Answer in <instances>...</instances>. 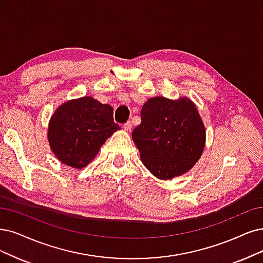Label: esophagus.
Here are the masks:
<instances>
[{
	"label": "esophagus",
	"mask_w": 263,
	"mask_h": 263,
	"mask_svg": "<svg viewBox=\"0 0 263 263\" xmlns=\"http://www.w3.org/2000/svg\"><path fill=\"white\" fill-rule=\"evenodd\" d=\"M122 128L125 130V131H130L132 129V122L131 121H126L125 123H123Z\"/></svg>",
	"instance_id": "obj_1"
}]
</instances>
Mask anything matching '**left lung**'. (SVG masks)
<instances>
[{"label":"left lung","mask_w":263,"mask_h":263,"mask_svg":"<svg viewBox=\"0 0 263 263\" xmlns=\"http://www.w3.org/2000/svg\"><path fill=\"white\" fill-rule=\"evenodd\" d=\"M144 166L160 180L182 176L200 158L205 125L187 97H152L142 107L141 124L132 132Z\"/></svg>","instance_id":"8db88e82"}]
</instances>
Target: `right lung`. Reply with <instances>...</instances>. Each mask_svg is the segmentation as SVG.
<instances>
[{"instance_id": "add662e5", "label": "right lung", "mask_w": 263, "mask_h": 263, "mask_svg": "<svg viewBox=\"0 0 263 263\" xmlns=\"http://www.w3.org/2000/svg\"><path fill=\"white\" fill-rule=\"evenodd\" d=\"M114 109L91 96L61 105L48 123L47 139L55 156L67 166L82 169L117 130Z\"/></svg>"}]
</instances>
